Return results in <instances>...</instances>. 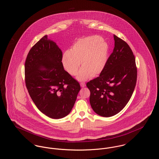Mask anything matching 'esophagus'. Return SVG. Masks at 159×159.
I'll list each match as a JSON object with an SVG mask.
<instances>
[{
	"label": "esophagus",
	"instance_id": "obj_1",
	"mask_svg": "<svg viewBox=\"0 0 159 159\" xmlns=\"http://www.w3.org/2000/svg\"><path fill=\"white\" fill-rule=\"evenodd\" d=\"M80 86L82 87V88H84L86 86V84L85 83H80Z\"/></svg>",
	"mask_w": 159,
	"mask_h": 159
}]
</instances>
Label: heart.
Masks as SVG:
<instances>
[{
  "label": "heart",
  "instance_id": "1",
  "mask_svg": "<svg viewBox=\"0 0 159 159\" xmlns=\"http://www.w3.org/2000/svg\"><path fill=\"white\" fill-rule=\"evenodd\" d=\"M108 46L98 35H92L78 40L71 49L66 51L62 57L64 68L71 75H75L82 68L77 79L86 81L100 74L107 62Z\"/></svg>",
  "mask_w": 159,
  "mask_h": 159
}]
</instances>
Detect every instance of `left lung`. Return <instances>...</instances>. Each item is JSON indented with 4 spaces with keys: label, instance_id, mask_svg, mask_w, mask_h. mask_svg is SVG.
<instances>
[{
    "label": "left lung",
    "instance_id": "1",
    "mask_svg": "<svg viewBox=\"0 0 159 159\" xmlns=\"http://www.w3.org/2000/svg\"><path fill=\"white\" fill-rule=\"evenodd\" d=\"M113 51L100 76L86 86L95 113L111 117L119 113L130 100L136 86L135 58L129 45L114 35Z\"/></svg>",
    "mask_w": 159,
    "mask_h": 159
}]
</instances>
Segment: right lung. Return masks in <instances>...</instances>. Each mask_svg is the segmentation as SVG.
Returning <instances> with one entry per match:
<instances>
[{"mask_svg":"<svg viewBox=\"0 0 159 159\" xmlns=\"http://www.w3.org/2000/svg\"><path fill=\"white\" fill-rule=\"evenodd\" d=\"M62 52L56 43L42 37L29 51L25 62V81L37 108L52 119L72 110L81 88L64 69Z\"/></svg>","mask_w":159,"mask_h":159,"instance_id":"add662e5","label":"right lung"}]
</instances>
